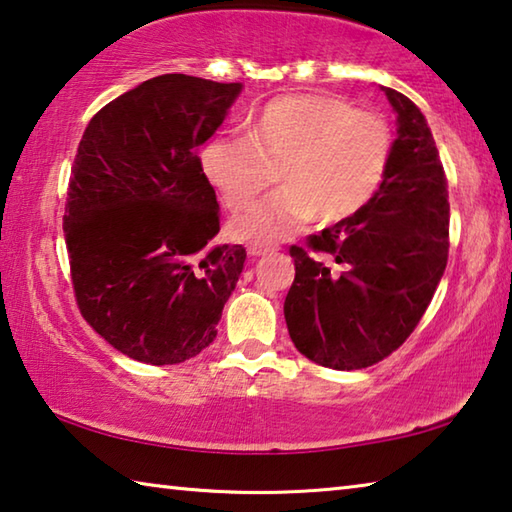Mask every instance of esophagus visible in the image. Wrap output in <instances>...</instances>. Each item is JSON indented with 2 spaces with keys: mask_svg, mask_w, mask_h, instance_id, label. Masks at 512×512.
I'll list each match as a JSON object with an SVG mask.
<instances>
[{
  "mask_svg": "<svg viewBox=\"0 0 512 512\" xmlns=\"http://www.w3.org/2000/svg\"><path fill=\"white\" fill-rule=\"evenodd\" d=\"M275 246L271 244H262V241H253V244H248V255L253 257H262L266 253H273Z\"/></svg>",
  "mask_w": 512,
  "mask_h": 512,
  "instance_id": "obj_1",
  "label": "esophagus"
}]
</instances>
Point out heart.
I'll return each instance as SVG.
<instances>
[{"label":"heart","instance_id":"b5f03b06","mask_svg":"<svg viewBox=\"0 0 512 512\" xmlns=\"http://www.w3.org/2000/svg\"><path fill=\"white\" fill-rule=\"evenodd\" d=\"M391 158L384 117L318 92L271 99L250 117L248 135H219L201 151L205 176L230 210L246 207L280 171L284 187L232 221L244 241L287 239L314 216L350 219L377 194Z\"/></svg>","mask_w":512,"mask_h":512}]
</instances>
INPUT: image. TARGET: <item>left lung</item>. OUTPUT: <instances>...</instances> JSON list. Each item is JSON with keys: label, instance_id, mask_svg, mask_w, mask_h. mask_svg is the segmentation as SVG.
<instances>
[{"label": "left lung", "instance_id": "left-lung-1", "mask_svg": "<svg viewBox=\"0 0 512 512\" xmlns=\"http://www.w3.org/2000/svg\"><path fill=\"white\" fill-rule=\"evenodd\" d=\"M386 178L361 210L291 246L296 280L284 300L289 336L318 366L361 370L409 339L449 253L447 180L427 119L402 92ZM323 252L328 259L316 258Z\"/></svg>", "mask_w": 512, "mask_h": 512}]
</instances>
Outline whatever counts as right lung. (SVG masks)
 <instances>
[{
    "label": "right lung",
    "mask_w": 512,
    "mask_h": 512,
    "mask_svg": "<svg viewBox=\"0 0 512 512\" xmlns=\"http://www.w3.org/2000/svg\"><path fill=\"white\" fill-rule=\"evenodd\" d=\"M241 88L155 76L103 106L76 151L63 216L74 296L135 361L205 350L244 271V246L212 244L219 203L198 158Z\"/></svg>",
    "instance_id": "1"
}]
</instances>
